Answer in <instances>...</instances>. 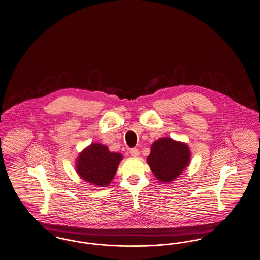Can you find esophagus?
<instances>
[{
	"instance_id": "1",
	"label": "esophagus",
	"mask_w": 260,
	"mask_h": 260,
	"mask_svg": "<svg viewBox=\"0 0 260 260\" xmlns=\"http://www.w3.org/2000/svg\"><path fill=\"white\" fill-rule=\"evenodd\" d=\"M129 153H131V155H132V157H134V158H137V157L139 156V151H138V149H131V150H129Z\"/></svg>"
}]
</instances>
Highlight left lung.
Here are the masks:
<instances>
[{
  "mask_svg": "<svg viewBox=\"0 0 260 260\" xmlns=\"http://www.w3.org/2000/svg\"><path fill=\"white\" fill-rule=\"evenodd\" d=\"M191 161V150L185 142L161 137L151 145L147 164L157 180L170 183L184 172Z\"/></svg>",
  "mask_w": 260,
  "mask_h": 260,
  "instance_id": "8db88e82",
  "label": "left lung"
}]
</instances>
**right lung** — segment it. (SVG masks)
Segmentation results:
<instances>
[{
    "label": "right lung",
    "instance_id": "1",
    "mask_svg": "<svg viewBox=\"0 0 260 260\" xmlns=\"http://www.w3.org/2000/svg\"><path fill=\"white\" fill-rule=\"evenodd\" d=\"M122 160V154L111 152L106 145L94 142L79 154L75 168L83 180L100 188L111 183Z\"/></svg>",
    "mask_w": 260,
    "mask_h": 260
}]
</instances>
